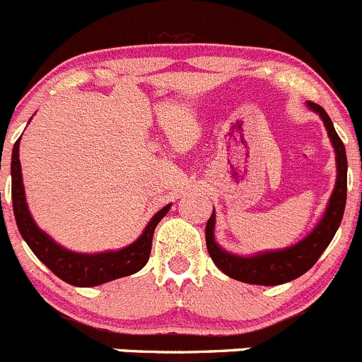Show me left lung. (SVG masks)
<instances>
[{
	"label": "left lung",
	"mask_w": 362,
	"mask_h": 362,
	"mask_svg": "<svg viewBox=\"0 0 362 362\" xmlns=\"http://www.w3.org/2000/svg\"><path fill=\"white\" fill-rule=\"evenodd\" d=\"M308 106L317 111L324 120L327 134L331 138L332 146L336 150V164H338V180H336L334 192L331 196L327 210L324 214V219L318 223V226L304 238L299 244L292 245L283 251L262 252V255L251 256V258H242V256H233L230 252L223 251L214 240V224H216V214L206 223L205 238L206 249H209L210 258L214 259L216 267L223 270L224 274L230 276L231 279H237L242 283H251V285L274 286L281 283L293 281L299 276L311 269L320 258L322 252L325 251L334 237L336 230L339 228L345 212L346 203V153L345 145L339 139L338 132L334 131L331 118L325 113V110L318 104L308 100Z\"/></svg>",
	"instance_id": "obj_1"
}]
</instances>
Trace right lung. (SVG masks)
I'll return each mask as SVG.
<instances>
[{"label":"right lung","mask_w":362,"mask_h":362,"mask_svg":"<svg viewBox=\"0 0 362 362\" xmlns=\"http://www.w3.org/2000/svg\"><path fill=\"white\" fill-rule=\"evenodd\" d=\"M10 171H12V203L17 228L37 258L59 279L74 286H97L134 274L146 265L150 251H152L153 231L171 205L160 209L152 217L141 237L129 247L120 249V251L97 252V255H81V252L66 251L62 245L56 244L44 231L38 230L35 221L31 219L26 198H24L23 175H21L19 139L13 145Z\"/></svg>","instance_id":"1"}]
</instances>
